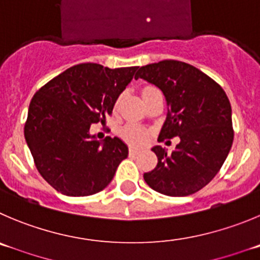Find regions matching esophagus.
I'll return each instance as SVG.
<instances>
[{"label":"esophagus","mask_w":260,"mask_h":260,"mask_svg":"<svg viewBox=\"0 0 260 260\" xmlns=\"http://www.w3.org/2000/svg\"><path fill=\"white\" fill-rule=\"evenodd\" d=\"M140 154V149H136V147H131L129 149V155L135 156V155Z\"/></svg>","instance_id":"obj_1"}]
</instances>
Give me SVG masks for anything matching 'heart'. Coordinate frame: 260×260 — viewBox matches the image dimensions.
Segmentation results:
<instances>
[{"label":"heart","instance_id":"b5f03b06","mask_svg":"<svg viewBox=\"0 0 260 260\" xmlns=\"http://www.w3.org/2000/svg\"><path fill=\"white\" fill-rule=\"evenodd\" d=\"M122 137L132 145H142L147 140V131L136 123H129L122 129Z\"/></svg>","mask_w":260,"mask_h":260}]
</instances>
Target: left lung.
<instances>
[{"mask_svg": "<svg viewBox=\"0 0 260 260\" xmlns=\"http://www.w3.org/2000/svg\"><path fill=\"white\" fill-rule=\"evenodd\" d=\"M135 78L161 89L168 113L157 141L178 136L172 154L154 146L157 164L144 179L167 196H188L219 172L234 142L232 109L222 87L198 68L177 60L141 67Z\"/></svg>", "mask_w": 260, "mask_h": 260, "instance_id": "1", "label": "left lung"}]
</instances>
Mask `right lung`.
Instances as JSON below:
<instances>
[{"mask_svg":"<svg viewBox=\"0 0 260 260\" xmlns=\"http://www.w3.org/2000/svg\"><path fill=\"white\" fill-rule=\"evenodd\" d=\"M136 70L93 62L75 65L31 99L24 127L26 145L41 176L62 195L100 192L128 156V146L120 138L99 141L89 128L113 113Z\"/></svg>","mask_w":260,"mask_h":260,"instance_id":"right-lung-1","label":"right lung"}]
</instances>
